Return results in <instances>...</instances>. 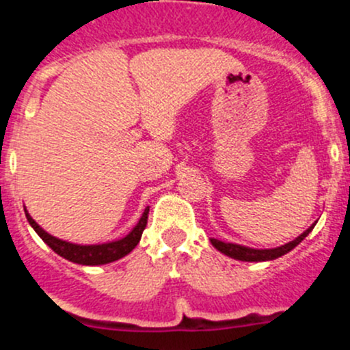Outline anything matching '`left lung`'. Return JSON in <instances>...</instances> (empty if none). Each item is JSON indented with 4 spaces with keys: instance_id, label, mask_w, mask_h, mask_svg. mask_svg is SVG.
I'll use <instances>...</instances> for the list:
<instances>
[{
    "instance_id": "1",
    "label": "left lung",
    "mask_w": 350,
    "mask_h": 350,
    "mask_svg": "<svg viewBox=\"0 0 350 350\" xmlns=\"http://www.w3.org/2000/svg\"><path fill=\"white\" fill-rule=\"evenodd\" d=\"M312 230V228H308L306 232H303L301 235H299L296 241L286 243V245H281L278 247V249H267V250H256V249H247V247H242V245H237V243H227V242H220V241H211L215 247H217L220 252L227 254V256L234 257V259H239V260H249V262H252V260H269V259H278V257L284 256L286 252H289V250L293 249V247L298 245L299 242L303 241V239L306 237V234Z\"/></svg>"
}]
</instances>
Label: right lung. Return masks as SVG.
I'll list each match as a JSON object with an SVG mask.
<instances>
[{"label":"right lung","mask_w":350,"mask_h":350,"mask_svg":"<svg viewBox=\"0 0 350 350\" xmlns=\"http://www.w3.org/2000/svg\"><path fill=\"white\" fill-rule=\"evenodd\" d=\"M28 221H30L31 227L35 228L40 239L51 247L54 252H57L59 256H62L64 259L70 260V262L83 264V266H100V264H108L113 260H118L120 257L126 256L129 252H132L135 249V245L139 243L140 237H142L144 228L147 227V218H149V210L144 211L142 218L137 224V227L126 235L125 239L116 242L109 243H101V245H76V243H69L64 241H59V239L49 235L44 228H40L37 225V221L27 215Z\"/></svg>","instance_id":"add662e5"}]
</instances>
